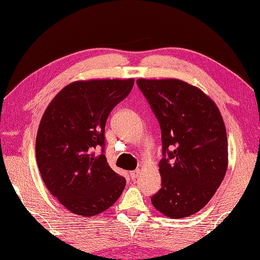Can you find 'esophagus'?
<instances>
[{
  "mask_svg": "<svg viewBox=\"0 0 260 260\" xmlns=\"http://www.w3.org/2000/svg\"><path fill=\"white\" fill-rule=\"evenodd\" d=\"M129 175H131V178H132V180H135L137 176L140 175V170H134V171H132V172H129Z\"/></svg>",
  "mask_w": 260,
  "mask_h": 260,
  "instance_id": "34e87169",
  "label": "esophagus"
}]
</instances>
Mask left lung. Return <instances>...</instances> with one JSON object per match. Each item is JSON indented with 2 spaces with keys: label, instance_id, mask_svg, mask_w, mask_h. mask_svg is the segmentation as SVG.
Listing matches in <instances>:
<instances>
[{
  "label": "left lung",
  "instance_id": "8db88e82",
  "mask_svg": "<svg viewBox=\"0 0 260 260\" xmlns=\"http://www.w3.org/2000/svg\"><path fill=\"white\" fill-rule=\"evenodd\" d=\"M137 86L162 131V187L152 204L165 217H190L211 200L227 172L221 113L207 93L183 80L140 78Z\"/></svg>",
  "mask_w": 260,
  "mask_h": 260
}]
</instances>
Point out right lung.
Wrapping results in <instances>:
<instances>
[{
  "instance_id": "1",
  "label": "right lung",
  "mask_w": 260,
  "mask_h": 260,
  "mask_svg": "<svg viewBox=\"0 0 260 260\" xmlns=\"http://www.w3.org/2000/svg\"><path fill=\"white\" fill-rule=\"evenodd\" d=\"M133 86V78L74 81L42 115L36 141L38 168L47 189L71 213L97 215L124 190L125 178L96 150L104 148L109 113Z\"/></svg>"
}]
</instances>
